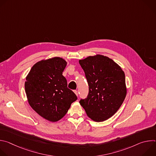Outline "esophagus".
<instances>
[{"mask_svg":"<svg viewBox=\"0 0 156 156\" xmlns=\"http://www.w3.org/2000/svg\"><path fill=\"white\" fill-rule=\"evenodd\" d=\"M74 93H75V94L78 96V91L77 90H74Z\"/></svg>","mask_w":156,"mask_h":156,"instance_id":"34e87169","label":"esophagus"}]
</instances>
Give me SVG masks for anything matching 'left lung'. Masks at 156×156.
<instances>
[{
	"label": "left lung",
	"mask_w": 156,
	"mask_h": 156,
	"mask_svg": "<svg viewBox=\"0 0 156 156\" xmlns=\"http://www.w3.org/2000/svg\"><path fill=\"white\" fill-rule=\"evenodd\" d=\"M79 63L84 72L89 93L80 104L93 120L103 122L113 116L126 94L125 76L120 66L106 56H90Z\"/></svg>",
	"instance_id": "obj_1"
}]
</instances>
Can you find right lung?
Returning <instances> with one entry per match:
<instances>
[{
	"label": "right lung",
	"mask_w": 156,
	"mask_h": 156,
	"mask_svg": "<svg viewBox=\"0 0 156 156\" xmlns=\"http://www.w3.org/2000/svg\"><path fill=\"white\" fill-rule=\"evenodd\" d=\"M66 62L60 57L34 64L26 78L25 92L30 106L42 117L57 122L67 113L76 94L62 75Z\"/></svg>",
	"instance_id": "obj_1"
}]
</instances>
